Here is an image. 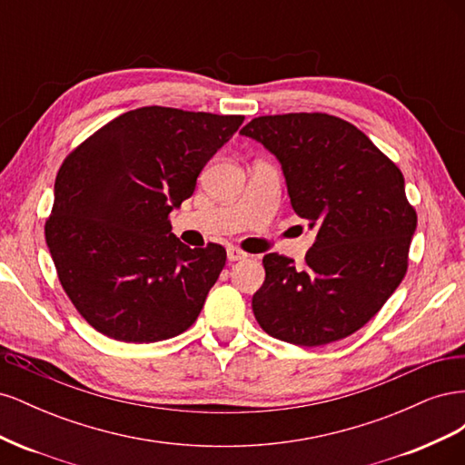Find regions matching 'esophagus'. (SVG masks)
Returning <instances> with one entry per match:
<instances>
[{
	"label": "esophagus",
	"instance_id": "1",
	"mask_svg": "<svg viewBox=\"0 0 465 465\" xmlns=\"http://www.w3.org/2000/svg\"><path fill=\"white\" fill-rule=\"evenodd\" d=\"M227 258H229V262H238V260H244L246 254L242 250L231 246V248H227Z\"/></svg>",
	"mask_w": 465,
	"mask_h": 465
}]
</instances>
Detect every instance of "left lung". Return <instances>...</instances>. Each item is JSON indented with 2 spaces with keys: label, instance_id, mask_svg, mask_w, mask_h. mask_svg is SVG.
Returning <instances> with one entry per match:
<instances>
[{
  "label": "left lung",
  "instance_id": "obj_1",
  "mask_svg": "<svg viewBox=\"0 0 465 465\" xmlns=\"http://www.w3.org/2000/svg\"><path fill=\"white\" fill-rule=\"evenodd\" d=\"M241 134L275 154L294 213L316 234L302 265L275 252L263 256L265 281L252 311L281 341L343 340L384 306L407 272L417 213L403 174L353 124L322 112L260 116Z\"/></svg>",
  "mask_w": 465,
  "mask_h": 465
}]
</instances>
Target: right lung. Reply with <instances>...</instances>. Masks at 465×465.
<instances>
[{"mask_svg": "<svg viewBox=\"0 0 465 465\" xmlns=\"http://www.w3.org/2000/svg\"><path fill=\"white\" fill-rule=\"evenodd\" d=\"M242 122L143 106L67 154L55 176L46 244L69 301L96 331L153 343L186 331L200 316L227 252L182 244L168 215Z\"/></svg>", "mask_w": 465, "mask_h": 465, "instance_id": "add662e5", "label": "right lung"}]
</instances>
